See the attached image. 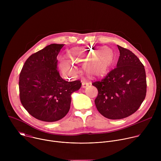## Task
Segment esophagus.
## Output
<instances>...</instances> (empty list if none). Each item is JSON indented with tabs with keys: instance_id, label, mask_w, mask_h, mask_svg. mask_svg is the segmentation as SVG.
<instances>
[{
	"instance_id": "1",
	"label": "esophagus",
	"mask_w": 161,
	"mask_h": 161,
	"mask_svg": "<svg viewBox=\"0 0 161 161\" xmlns=\"http://www.w3.org/2000/svg\"><path fill=\"white\" fill-rule=\"evenodd\" d=\"M88 85H89V83L88 81H85V80L82 81V86H83V88H86L87 86H88Z\"/></svg>"
}]
</instances>
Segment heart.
Wrapping results in <instances>:
<instances>
[{"label": "heart", "mask_w": 161, "mask_h": 161, "mask_svg": "<svg viewBox=\"0 0 161 161\" xmlns=\"http://www.w3.org/2000/svg\"><path fill=\"white\" fill-rule=\"evenodd\" d=\"M71 62L62 59L59 67L62 73L72 77L76 73V69L72 64H85L86 73L91 76H101L106 73L113 62L114 53L108 47L90 46L83 48H76L69 53Z\"/></svg>", "instance_id": "b5f03b06"}]
</instances>
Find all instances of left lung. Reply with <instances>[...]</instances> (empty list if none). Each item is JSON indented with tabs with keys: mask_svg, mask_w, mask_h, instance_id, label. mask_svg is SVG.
Wrapping results in <instances>:
<instances>
[{
	"mask_svg": "<svg viewBox=\"0 0 161 161\" xmlns=\"http://www.w3.org/2000/svg\"><path fill=\"white\" fill-rule=\"evenodd\" d=\"M117 47L120 56L117 67L92 83L98 90L94 101L98 111L112 120L122 119L135 113L147 93L143 64L131 51Z\"/></svg>",
	"mask_w": 161,
	"mask_h": 161,
	"instance_id": "8db88e82",
	"label": "left lung"
}]
</instances>
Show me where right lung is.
<instances>
[{
  "label": "right lung",
  "mask_w": 161,
  "mask_h": 161,
  "mask_svg": "<svg viewBox=\"0 0 161 161\" xmlns=\"http://www.w3.org/2000/svg\"><path fill=\"white\" fill-rule=\"evenodd\" d=\"M64 46L51 44L31 55L19 74L21 103L41 121L52 122L64 118L70 109L71 94L81 86L80 80H64L57 69V57Z\"/></svg>",
  "instance_id": "obj_1"
}]
</instances>
